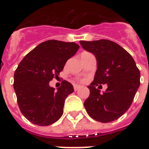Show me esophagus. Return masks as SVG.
Returning <instances> with one entry per match:
<instances>
[{"label": "esophagus", "instance_id": "esophagus-1", "mask_svg": "<svg viewBox=\"0 0 149 149\" xmlns=\"http://www.w3.org/2000/svg\"><path fill=\"white\" fill-rule=\"evenodd\" d=\"M80 88H81V86H79V85H77V84H76V85H74V90L75 91L79 90Z\"/></svg>", "mask_w": 149, "mask_h": 149}]
</instances>
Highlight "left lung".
Returning a JSON list of instances; mask_svg holds the SVG:
<instances>
[{
    "mask_svg": "<svg viewBox=\"0 0 149 149\" xmlns=\"http://www.w3.org/2000/svg\"><path fill=\"white\" fill-rule=\"evenodd\" d=\"M83 49L93 53L97 69L88 88L90 95L84 105L88 114L97 121L109 123L120 117L131 106L140 86V70L132 56L118 44L109 40H81ZM107 84L103 94L99 88ZM99 86L98 89L96 86Z\"/></svg>",
    "mask_w": 149,
    "mask_h": 149,
    "instance_id": "left-lung-1",
    "label": "left lung"
}]
</instances>
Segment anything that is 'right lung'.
<instances>
[{"label":"right lung","mask_w":149,"mask_h":149,"mask_svg":"<svg viewBox=\"0 0 149 149\" xmlns=\"http://www.w3.org/2000/svg\"><path fill=\"white\" fill-rule=\"evenodd\" d=\"M79 48L74 42L46 40L18 65L13 82L18 106L24 117L34 125L47 126L61 117L65 100L73 93V86L63 81L56 91L49 86V81L58 77L65 63Z\"/></svg>","instance_id":"add662e5"}]
</instances>
